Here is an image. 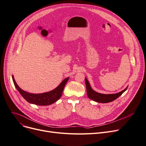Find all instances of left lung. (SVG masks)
Segmentation results:
<instances>
[{"instance_id":"obj_1","label":"left lung","mask_w":146,"mask_h":146,"mask_svg":"<svg viewBox=\"0 0 146 146\" xmlns=\"http://www.w3.org/2000/svg\"><path fill=\"white\" fill-rule=\"evenodd\" d=\"M85 84L86 87V93L88 97L90 98L91 100H94V101H96L97 103H110L111 101H114L115 100L117 99L119 97H120L121 95L128 88V86L126 87L125 90L120 91L116 94H103L98 93L94 90H92L91 88L90 82H88L87 79L85 78Z\"/></svg>"}]
</instances>
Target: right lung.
<instances>
[{
  "instance_id": "right-lung-1",
  "label": "right lung",
  "mask_w": 146,
  "mask_h": 146,
  "mask_svg": "<svg viewBox=\"0 0 146 146\" xmlns=\"http://www.w3.org/2000/svg\"><path fill=\"white\" fill-rule=\"evenodd\" d=\"M68 79L69 78H66L61 82V83L57 87L50 91L42 94H32L25 91L19 87L16 83L14 76H12V80H13L14 85L22 97L27 102L38 106H48L58 101L62 96L63 90Z\"/></svg>"
}]
</instances>
